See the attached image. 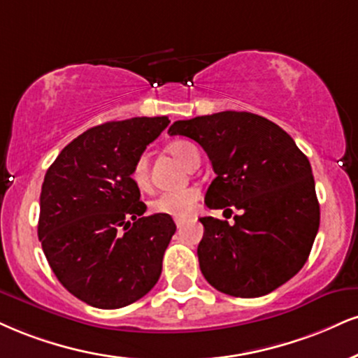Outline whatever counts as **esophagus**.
<instances>
[{
  "label": "esophagus",
  "instance_id": "1",
  "mask_svg": "<svg viewBox=\"0 0 358 358\" xmlns=\"http://www.w3.org/2000/svg\"><path fill=\"white\" fill-rule=\"evenodd\" d=\"M175 223H176V227H178V228H182V227H183L185 223H187V222H185V220H175Z\"/></svg>",
  "mask_w": 358,
  "mask_h": 358
}]
</instances>
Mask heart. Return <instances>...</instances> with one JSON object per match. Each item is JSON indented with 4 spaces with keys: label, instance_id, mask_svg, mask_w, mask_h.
<instances>
[{
    "label": "heart",
    "instance_id": "heart-1",
    "mask_svg": "<svg viewBox=\"0 0 358 358\" xmlns=\"http://www.w3.org/2000/svg\"><path fill=\"white\" fill-rule=\"evenodd\" d=\"M170 152L178 162H182L185 166L192 162L193 157H196V148L188 141H173L168 146ZM131 180L138 188L148 187L150 176H148V160L145 155L135 162L131 168ZM198 200H200V193L196 188H185L178 192H163L157 195L150 201V210L157 215H165V217L176 218V220H185V218L192 217L195 212Z\"/></svg>",
    "mask_w": 358,
    "mask_h": 358
}]
</instances>
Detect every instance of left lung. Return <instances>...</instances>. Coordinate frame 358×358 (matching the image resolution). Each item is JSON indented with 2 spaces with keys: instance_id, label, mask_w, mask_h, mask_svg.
I'll list each match as a JSON object with an SVG mask.
<instances>
[{
  "instance_id": "8db88e82",
  "label": "left lung",
  "mask_w": 358,
  "mask_h": 358,
  "mask_svg": "<svg viewBox=\"0 0 358 358\" xmlns=\"http://www.w3.org/2000/svg\"><path fill=\"white\" fill-rule=\"evenodd\" d=\"M195 140L212 162L208 208L235 206L234 225L203 217L200 270L222 294L253 299L273 292L305 265L320 225L308 158L270 120L247 111L178 120L168 130Z\"/></svg>"
}]
</instances>
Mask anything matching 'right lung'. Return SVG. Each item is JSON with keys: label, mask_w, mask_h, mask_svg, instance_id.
Returning a JSON list of instances; mask_svg holds the SVG:
<instances>
[{"label": "right lung", "mask_w": 358, "mask_h": 358, "mask_svg": "<svg viewBox=\"0 0 358 358\" xmlns=\"http://www.w3.org/2000/svg\"><path fill=\"white\" fill-rule=\"evenodd\" d=\"M168 123L166 116H138L98 124L46 171L38 238L59 283L92 307H127L160 278L176 225L165 215L143 217L131 168Z\"/></svg>", "instance_id": "1"}]
</instances>
